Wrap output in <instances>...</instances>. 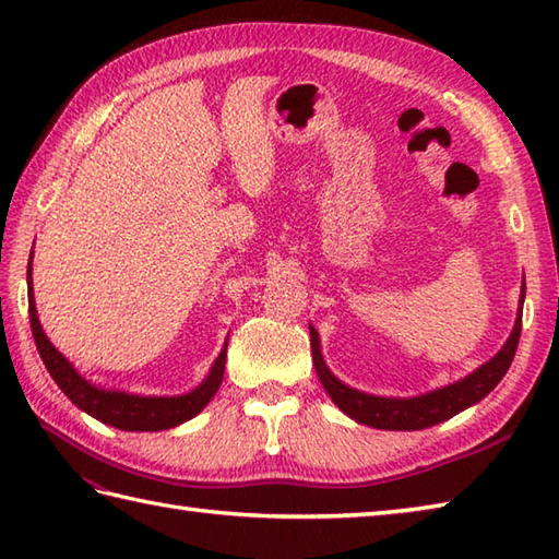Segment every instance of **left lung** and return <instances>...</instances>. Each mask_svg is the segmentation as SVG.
Segmentation results:
<instances>
[{"instance_id": "obj_1", "label": "left lung", "mask_w": 559, "mask_h": 559, "mask_svg": "<svg viewBox=\"0 0 559 559\" xmlns=\"http://www.w3.org/2000/svg\"><path fill=\"white\" fill-rule=\"evenodd\" d=\"M526 286H521V305H524ZM521 307L516 314V322L512 329V336L507 338L502 350L490 358L485 365H480L476 372L468 377L459 379V382L427 391V394L413 396V399H384V396H372L365 394V391L350 389L331 374L322 358V346H319V334L314 326H310V346H312V360L314 370L319 374V382L324 384L326 394L336 406L353 418L355 423L377 427V430H425V427H432L437 423L449 420L451 415L466 411L473 403L483 401L490 391L500 384V379L507 374L509 365L514 360V353L519 346L521 336Z\"/></svg>"}]
</instances>
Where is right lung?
Wrapping results in <instances>:
<instances>
[{
    "mask_svg": "<svg viewBox=\"0 0 559 559\" xmlns=\"http://www.w3.org/2000/svg\"><path fill=\"white\" fill-rule=\"evenodd\" d=\"M33 261V254H31ZM31 261H28V314H31V329L35 346H38L40 358L47 367V372L55 379V384L64 391V396L74 403L83 413L93 415V418L112 425L117 430L127 432H158L170 430L175 425H182L185 420H192L197 413L204 411L206 403L216 394L223 382L225 370V343L221 355L213 362L209 377L197 389L182 396H134L127 391L117 389H103L91 384L86 377H81L74 365H71L62 353H59L50 338L45 336L40 326L38 310H35L33 300V281H31Z\"/></svg>",
    "mask_w": 559,
    "mask_h": 559,
    "instance_id": "1",
    "label": "right lung"
}]
</instances>
